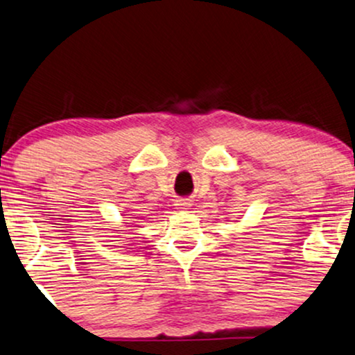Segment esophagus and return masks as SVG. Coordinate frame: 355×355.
<instances>
[{
	"label": "esophagus",
	"mask_w": 355,
	"mask_h": 355,
	"mask_svg": "<svg viewBox=\"0 0 355 355\" xmlns=\"http://www.w3.org/2000/svg\"><path fill=\"white\" fill-rule=\"evenodd\" d=\"M191 205L192 204L189 202V200H186V199H179L178 202H176V207L181 209V211H186V209H189Z\"/></svg>",
	"instance_id": "34e87169"
}]
</instances>
